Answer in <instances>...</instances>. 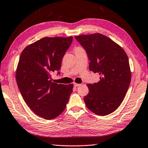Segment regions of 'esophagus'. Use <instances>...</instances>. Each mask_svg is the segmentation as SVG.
Returning <instances> with one entry per match:
<instances>
[{"mask_svg":"<svg viewBox=\"0 0 148 148\" xmlns=\"http://www.w3.org/2000/svg\"><path fill=\"white\" fill-rule=\"evenodd\" d=\"M81 84H76V83H74V86H75V87H78V86H79Z\"/></svg>","mask_w":148,"mask_h":148,"instance_id":"obj_1","label":"esophagus"}]
</instances>
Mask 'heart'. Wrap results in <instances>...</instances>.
I'll list each match as a JSON object with an SVG mask.
<instances>
[{"mask_svg":"<svg viewBox=\"0 0 148 148\" xmlns=\"http://www.w3.org/2000/svg\"><path fill=\"white\" fill-rule=\"evenodd\" d=\"M77 48H80V47H77Z\"/></svg>","mask_w":148,"mask_h":148,"instance_id":"1","label":"heart"}]
</instances>
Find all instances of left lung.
<instances>
[{"label": "left lung", "mask_w": 148, "mask_h": 148, "mask_svg": "<svg viewBox=\"0 0 148 148\" xmlns=\"http://www.w3.org/2000/svg\"><path fill=\"white\" fill-rule=\"evenodd\" d=\"M88 56L89 70L100 75V81L87 84L84 100L87 108L99 116L114 112L123 101L131 80L129 59L122 47L104 35L76 36Z\"/></svg>", "instance_id": "obj_1"}]
</instances>
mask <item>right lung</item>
Here are the masks:
<instances>
[{"mask_svg":"<svg viewBox=\"0 0 148 148\" xmlns=\"http://www.w3.org/2000/svg\"><path fill=\"white\" fill-rule=\"evenodd\" d=\"M72 39L44 37L27 46L19 57L16 78L20 92L32 111L46 119L64 111L72 92L73 84H57L51 77L52 72L61 69Z\"/></svg>","mask_w":148,"mask_h":148,"instance_id":"right-lung-1","label":"right lung"}]
</instances>
